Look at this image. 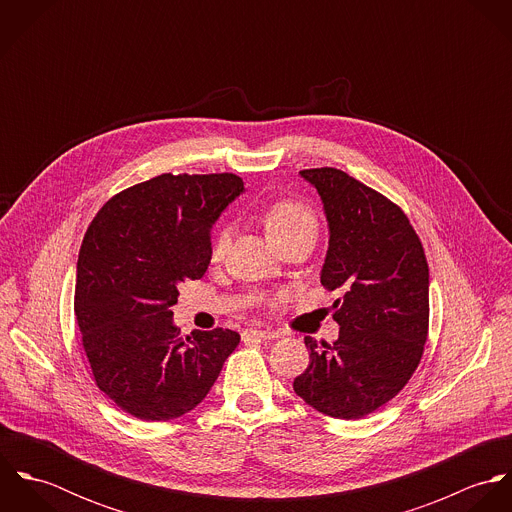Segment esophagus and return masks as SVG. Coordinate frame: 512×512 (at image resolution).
Returning a JSON list of instances; mask_svg holds the SVG:
<instances>
[{
	"instance_id": "1",
	"label": "esophagus",
	"mask_w": 512,
	"mask_h": 512,
	"mask_svg": "<svg viewBox=\"0 0 512 512\" xmlns=\"http://www.w3.org/2000/svg\"><path fill=\"white\" fill-rule=\"evenodd\" d=\"M280 333L278 331H270V329H250V331H244L242 333V339L244 341H252V339H278Z\"/></svg>"
}]
</instances>
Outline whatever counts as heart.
I'll return each instance as SVG.
<instances>
[{
	"label": "heart",
	"mask_w": 512,
	"mask_h": 512,
	"mask_svg": "<svg viewBox=\"0 0 512 512\" xmlns=\"http://www.w3.org/2000/svg\"><path fill=\"white\" fill-rule=\"evenodd\" d=\"M260 222L268 240L278 248L292 240H303L313 246L319 232V220L315 211L292 197L278 199L260 211ZM230 246V228L222 226L211 242V260L220 262Z\"/></svg>",
	"instance_id": "b5f03b06"
}]
</instances>
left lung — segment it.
<instances>
[{
    "instance_id": "left-lung-1",
    "label": "left lung",
    "mask_w": 512,
    "mask_h": 512,
    "mask_svg": "<svg viewBox=\"0 0 512 512\" xmlns=\"http://www.w3.org/2000/svg\"><path fill=\"white\" fill-rule=\"evenodd\" d=\"M321 195L329 250L321 284L339 339L305 337L309 366L293 390L317 412L359 420L392 400L420 365L430 327V270L406 213L335 167L303 169Z\"/></svg>"
}]
</instances>
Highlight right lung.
Here are the masks:
<instances>
[{
  "label": "right lung",
  "instance_id": "add662e5",
  "mask_svg": "<svg viewBox=\"0 0 512 512\" xmlns=\"http://www.w3.org/2000/svg\"><path fill=\"white\" fill-rule=\"evenodd\" d=\"M244 191L234 173H163L114 195L90 222L76 262L74 313L96 386L124 412L167 422L213 388L240 335L181 337L171 307L211 262V228Z\"/></svg>",
  "mask_w": 512,
  "mask_h": 512
}]
</instances>
